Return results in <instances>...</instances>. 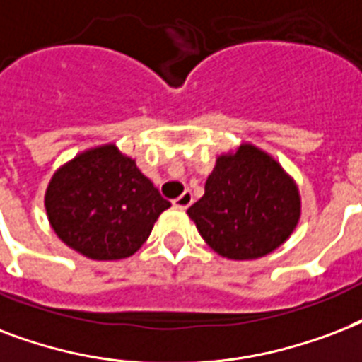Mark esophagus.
<instances>
[{"label":"esophagus","instance_id":"1","mask_svg":"<svg viewBox=\"0 0 362 362\" xmlns=\"http://www.w3.org/2000/svg\"><path fill=\"white\" fill-rule=\"evenodd\" d=\"M190 204H192V192H190V190H185L183 194L173 200V206L179 207V209H187Z\"/></svg>","mask_w":362,"mask_h":362}]
</instances>
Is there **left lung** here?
Instances as JSON below:
<instances>
[{
  "label": "left lung",
  "instance_id": "obj_1",
  "mask_svg": "<svg viewBox=\"0 0 362 362\" xmlns=\"http://www.w3.org/2000/svg\"><path fill=\"white\" fill-rule=\"evenodd\" d=\"M200 236L221 257L259 259L287 240L300 219L293 179L253 145L223 155L206 181V192L187 209Z\"/></svg>",
  "mask_w": 362,
  "mask_h": 362
}]
</instances>
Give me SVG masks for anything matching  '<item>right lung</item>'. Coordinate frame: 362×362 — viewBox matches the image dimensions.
<instances>
[{"instance_id":"obj_1","label":"right lung","mask_w":362,"mask_h":362,"mask_svg":"<svg viewBox=\"0 0 362 362\" xmlns=\"http://www.w3.org/2000/svg\"><path fill=\"white\" fill-rule=\"evenodd\" d=\"M170 206L136 162L115 145L75 156L52 175L45 194L58 238L94 260L136 253Z\"/></svg>"}]
</instances>
